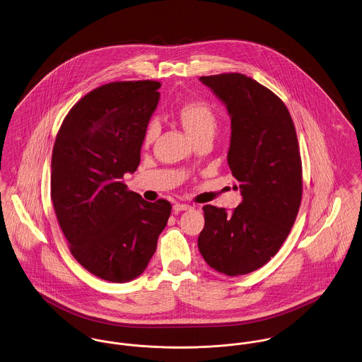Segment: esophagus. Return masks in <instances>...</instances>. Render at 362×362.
I'll use <instances>...</instances> for the list:
<instances>
[{
    "label": "esophagus",
    "mask_w": 362,
    "mask_h": 362,
    "mask_svg": "<svg viewBox=\"0 0 362 362\" xmlns=\"http://www.w3.org/2000/svg\"><path fill=\"white\" fill-rule=\"evenodd\" d=\"M192 206L190 205H187V204H180V202H176L175 205H173V211L175 212H182V211H189Z\"/></svg>",
    "instance_id": "1"
}]
</instances>
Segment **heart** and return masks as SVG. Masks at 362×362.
<instances>
[{"label":"heart","instance_id":"b5f03b06","mask_svg":"<svg viewBox=\"0 0 362 362\" xmlns=\"http://www.w3.org/2000/svg\"><path fill=\"white\" fill-rule=\"evenodd\" d=\"M179 118L187 134L193 140L209 136L212 138L218 128V115L214 107L202 100L185 103L179 109ZM158 135V124L151 121L143 134V144L150 146Z\"/></svg>","mask_w":362,"mask_h":362}]
</instances>
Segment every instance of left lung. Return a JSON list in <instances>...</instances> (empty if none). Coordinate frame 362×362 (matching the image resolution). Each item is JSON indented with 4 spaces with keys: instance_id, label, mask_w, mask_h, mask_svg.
Masks as SVG:
<instances>
[{
    "instance_id": "1",
    "label": "left lung",
    "mask_w": 362,
    "mask_h": 362,
    "mask_svg": "<svg viewBox=\"0 0 362 362\" xmlns=\"http://www.w3.org/2000/svg\"><path fill=\"white\" fill-rule=\"evenodd\" d=\"M231 115L228 167L243 202L224 211L205 205L198 250L228 277L264 266L296 221L302 192V158L289 110L264 85L240 73L199 77ZM237 189V186H234Z\"/></svg>"
}]
</instances>
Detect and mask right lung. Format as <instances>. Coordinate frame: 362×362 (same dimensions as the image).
Listing matches in <instances>:
<instances>
[{
    "label": "right lung",
    "instance_id": "right-lung-1",
    "mask_svg": "<svg viewBox=\"0 0 362 362\" xmlns=\"http://www.w3.org/2000/svg\"><path fill=\"white\" fill-rule=\"evenodd\" d=\"M158 81H115L90 90L64 117L51 163V198L76 260L90 274L139 277L157 248L172 205L144 201L121 180L135 172Z\"/></svg>",
    "mask_w": 362,
    "mask_h": 362
}]
</instances>
